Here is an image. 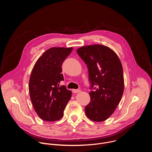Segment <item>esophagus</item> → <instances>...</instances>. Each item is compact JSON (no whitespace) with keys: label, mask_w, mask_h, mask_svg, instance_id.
Segmentation results:
<instances>
[{"label":"esophagus","mask_w":152,"mask_h":152,"mask_svg":"<svg viewBox=\"0 0 152 152\" xmlns=\"http://www.w3.org/2000/svg\"><path fill=\"white\" fill-rule=\"evenodd\" d=\"M80 91V90H75V89H73L72 90V92L73 93H79Z\"/></svg>","instance_id":"obj_1"}]
</instances>
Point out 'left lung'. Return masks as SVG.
<instances>
[{"mask_svg": "<svg viewBox=\"0 0 152 152\" xmlns=\"http://www.w3.org/2000/svg\"><path fill=\"white\" fill-rule=\"evenodd\" d=\"M77 53L88 69L91 83V100L85 108L91 120L100 122L115 111L124 92V76L121 62L110 48L101 45L81 47Z\"/></svg>", "mask_w": 152, "mask_h": 152, "instance_id": "8db88e82", "label": "left lung"}]
</instances>
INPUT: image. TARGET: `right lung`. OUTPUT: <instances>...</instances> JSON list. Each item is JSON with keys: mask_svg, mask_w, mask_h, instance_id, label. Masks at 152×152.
Instances as JSON below:
<instances>
[{"mask_svg": "<svg viewBox=\"0 0 152 152\" xmlns=\"http://www.w3.org/2000/svg\"><path fill=\"white\" fill-rule=\"evenodd\" d=\"M73 48H52L35 62L29 82L30 98L38 115L43 120L55 121L64 115L72 91L66 86H59L64 80L62 64L71 53Z\"/></svg>", "mask_w": 152, "mask_h": 152, "instance_id": "right-lung-1", "label": "right lung"}]
</instances>
